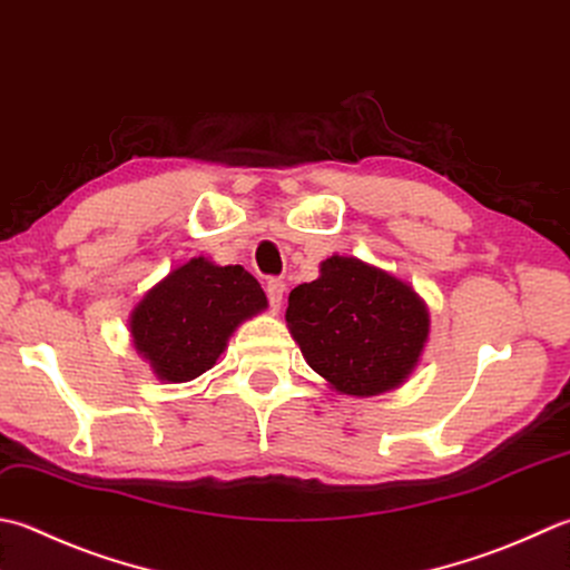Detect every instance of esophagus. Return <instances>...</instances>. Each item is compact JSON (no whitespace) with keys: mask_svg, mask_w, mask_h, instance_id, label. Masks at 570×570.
Segmentation results:
<instances>
[{"mask_svg":"<svg viewBox=\"0 0 570 570\" xmlns=\"http://www.w3.org/2000/svg\"><path fill=\"white\" fill-rule=\"evenodd\" d=\"M284 292H286V284L282 278H269V282H266V296H269V304L274 308H282Z\"/></svg>","mask_w":570,"mask_h":570,"instance_id":"obj_1","label":"esophagus"}]
</instances>
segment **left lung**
Instances as JSON below:
<instances>
[{
    "instance_id": "obj_1",
    "label": "left lung",
    "mask_w": 570,
    "mask_h": 570,
    "mask_svg": "<svg viewBox=\"0 0 570 570\" xmlns=\"http://www.w3.org/2000/svg\"><path fill=\"white\" fill-rule=\"evenodd\" d=\"M286 323L306 363L341 395L403 385L425 348L430 314L415 288L355 256L321 262V276L288 294Z\"/></svg>"
}]
</instances>
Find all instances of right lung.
Listing matches in <instances>:
<instances>
[{
  "instance_id": "obj_1",
  "label": "right lung",
  "mask_w": 570,
  "mask_h": 570,
  "mask_svg": "<svg viewBox=\"0 0 570 570\" xmlns=\"http://www.w3.org/2000/svg\"><path fill=\"white\" fill-rule=\"evenodd\" d=\"M264 308L262 286L244 266L195 256L132 308L130 336L160 381L187 383L209 371L239 323Z\"/></svg>"
}]
</instances>
